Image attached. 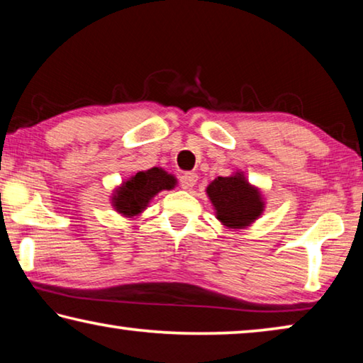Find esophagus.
Returning a JSON list of instances; mask_svg holds the SVG:
<instances>
[{
  "mask_svg": "<svg viewBox=\"0 0 363 363\" xmlns=\"http://www.w3.org/2000/svg\"><path fill=\"white\" fill-rule=\"evenodd\" d=\"M196 181H199V174H196V173H190V171H189V173L182 174V186L186 189L195 187Z\"/></svg>",
  "mask_w": 363,
  "mask_h": 363,
  "instance_id": "1",
  "label": "esophagus"
}]
</instances>
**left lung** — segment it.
Listing matches in <instances>:
<instances>
[{"instance_id": "8db88e82", "label": "left lung", "mask_w": 363, "mask_h": 363, "mask_svg": "<svg viewBox=\"0 0 363 363\" xmlns=\"http://www.w3.org/2000/svg\"><path fill=\"white\" fill-rule=\"evenodd\" d=\"M214 214L227 229H248L266 210V199L262 190L251 184L242 169L229 176H219L206 187Z\"/></svg>"}]
</instances>
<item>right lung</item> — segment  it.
Returning <instances> with one entry per match:
<instances>
[{
  "label": "right lung",
  "instance_id": "1",
  "mask_svg": "<svg viewBox=\"0 0 363 363\" xmlns=\"http://www.w3.org/2000/svg\"><path fill=\"white\" fill-rule=\"evenodd\" d=\"M176 186L177 177L160 167L138 171L112 190L110 205L123 218L140 216L160 192Z\"/></svg>",
  "mask_w": 363,
  "mask_h": 363
}]
</instances>
